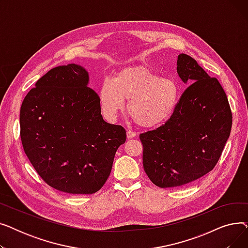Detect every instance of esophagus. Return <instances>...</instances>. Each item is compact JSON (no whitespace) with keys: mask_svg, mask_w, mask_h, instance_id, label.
I'll list each match as a JSON object with an SVG mask.
<instances>
[{"mask_svg":"<svg viewBox=\"0 0 248 248\" xmlns=\"http://www.w3.org/2000/svg\"><path fill=\"white\" fill-rule=\"evenodd\" d=\"M137 135H138V134H137L136 132L131 131V129H127V131H126V136H127L128 139H133V138L137 137Z\"/></svg>","mask_w":248,"mask_h":248,"instance_id":"1","label":"esophagus"}]
</instances>
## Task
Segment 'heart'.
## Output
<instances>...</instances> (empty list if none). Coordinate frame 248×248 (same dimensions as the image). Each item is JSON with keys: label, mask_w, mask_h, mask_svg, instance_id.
<instances>
[{"label": "heart", "mask_w": 248, "mask_h": 248, "mask_svg": "<svg viewBox=\"0 0 248 248\" xmlns=\"http://www.w3.org/2000/svg\"><path fill=\"white\" fill-rule=\"evenodd\" d=\"M180 97L177 83L145 67L123 69L113 81H103L99 103L104 116L113 120L128 99L127 110L142 127L158 126L172 116Z\"/></svg>", "instance_id": "heart-1"}]
</instances>
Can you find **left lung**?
Instances as JSON below:
<instances>
[{"instance_id": "1", "label": "left lung", "mask_w": 248, "mask_h": 248, "mask_svg": "<svg viewBox=\"0 0 248 248\" xmlns=\"http://www.w3.org/2000/svg\"><path fill=\"white\" fill-rule=\"evenodd\" d=\"M177 71L193 82L182 93L172 116L142 133V165L161 188L183 186L212 171L229 138L232 112L224 89L197 61L182 53Z\"/></svg>"}]
</instances>
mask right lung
I'll list each match as a JSON object with an SVG mask.
<instances>
[{"instance_id":"add662e5","label":"right lung","mask_w":248,"mask_h":248,"mask_svg":"<svg viewBox=\"0 0 248 248\" xmlns=\"http://www.w3.org/2000/svg\"><path fill=\"white\" fill-rule=\"evenodd\" d=\"M76 64L49 70L25 96L20 110L24 152L47 185L93 194L106 183L124 126L104 122L99 96Z\"/></svg>"}]
</instances>
